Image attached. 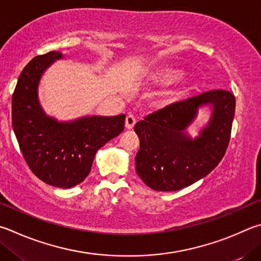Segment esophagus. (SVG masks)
Segmentation results:
<instances>
[{"mask_svg":"<svg viewBox=\"0 0 261 261\" xmlns=\"http://www.w3.org/2000/svg\"><path fill=\"white\" fill-rule=\"evenodd\" d=\"M135 122H136V119L133 114H128V116L126 117V120H125V127L127 128V129H132V128L134 127Z\"/></svg>","mask_w":261,"mask_h":261,"instance_id":"1","label":"esophagus"}]
</instances>
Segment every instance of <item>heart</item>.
I'll return each mask as SVG.
<instances>
[{"mask_svg":"<svg viewBox=\"0 0 261 261\" xmlns=\"http://www.w3.org/2000/svg\"><path fill=\"white\" fill-rule=\"evenodd\" d=\"M177 76V73L175 71H168V72H162L157 74V79L161 81H165V82H171L172 80H174Z\"/></svg>","mask_w":261,"mask_h":261,"instance_id":"heart-1","label":"heart"}]
</instances>
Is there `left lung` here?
<instances>
[{
  "label": "left lung",
  "instance_id": "8db88e82",
  "mask_svg": "<svg viewBox=\"0 0 261 261\" xmlns=\"http://www.w3.org/2000/svg\"><path fill=\"white\" fill-rule=\"evenodd\" d=\"M212 111L193 138L188 127L199 108ZM235 116V96L210 90L149 114L136 122L140 150L135 167L145 185L157 191H176L206 176L226 152Z\"/></svg>",
  "mask_w": 261,
  "mask_h": 261
}]
</instances>
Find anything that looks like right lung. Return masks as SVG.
<instances>
[{"label":"right lung","instance_id":"add662e5","mask_svg":"<svg viewBox=\"0 0 261 261\" xmlns=\"http://www.w3.org/2000/svg\"><path fill=\"white\" fill-rule=\"evenodd\" d=\"M63 58V53L50 51L21 71L12 95V129L31 171L47 185L68 189L88 176L98 149L123 130L125 114L67 121L48 116L40 102V81Z\"/></svg>","mask_w":261,"mask_h":261}]
</instances>
